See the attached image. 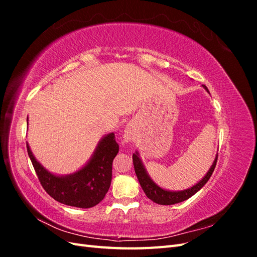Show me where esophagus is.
Wrapping results in <instances>:
<instances>
[{
    "instance_id": "esophagus-1",
    "label": "esophagus",
    "mask_w": 257,
    "mask_h": 257,
    "mask_svg": "<svg viewBox=\"0 0 257 257\" xmlns=\"http://www.w3.org/2000/svg\"><path fill=\"white\" fill-rule=\"evenodd\" d=\"M133 137H134L133 127L128 125V126L125 128V131H124L123 138L125 139V142H131V141H133Z\"/></svg>"
}]
</instances>
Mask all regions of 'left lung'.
<instances>
[{
	"instance_id": "obj_1",
	"label": "left lung",
	"mask_w": 257,
	"mask_h": 257,
	"mask_svg": "<svg viewBox=\"0 0 257 257\" xmlns=\"http://www.w3.org/2000/svg\"><path fill=\"white\" fill-rule=\"evenodd\" d=\"M203 87L207 90V92H209L206 85H203ZM216 162H217V154L214 159L212 166L209 169V172L197 184H195L194 186H192V188H190L188 190H184V191L170 192V191L161 189L159 185H157L151 180V178L148 176V174L146 172V169L143 165L141 159H139V157H138V152L133 154V164H134V168H135V173H136L139 183H141V185H142V189L144 190L148 198L151 199L152 201H154V203H157L159 205H174V204L181 203V201L193 196L194 194L197 193L208 182V180L210 179V177H211L213 170L215 168Z\"/></svg>"
}]
</instances>
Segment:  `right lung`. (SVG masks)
<instances>
[{
	"mask_svg": "<svg viewBox=\"0 0 257 257\" xmlns=\"http://www.w3.org/2000/svg\"><path fill=\"white\" fill-rule=\"evenodd\" d=\"M28 154L44 190L61 204L78 208H91L102 201L109 190L112 161L119 152L114 134L106 135L99 142L88 164L68 176H56L47 172L36 161L27 145Z\"/></svg>",
	"mask_w": 257,
	"mask_h": 257,
	"instance_id": "add662e5",
	"label": "right lung"
}]
</instances>
